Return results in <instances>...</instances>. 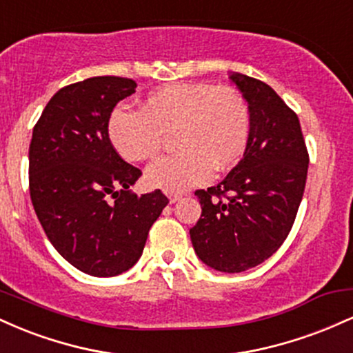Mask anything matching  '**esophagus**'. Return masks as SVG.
Segmentation results:
<instances>
[{"mask_svg":"<svg viewBox=\"0 0 353 353\" xmlns=\"http://www.w3.org/2000/svg\"><path fill=\"white\" fill-rule=\"evenodd\" d=\"M168 197H169V202H171V204H176L177 201L181 199V194H168Z\"/></svg>","mask_w":353,"mask_h":353,"instance_id":"obj_1","label":"esophagus"}]
</instances>
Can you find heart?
I'll use <instances>...</instances> for the list:
<instances>
[{"mask_svg":"<svg viewBox=\"0 0 353 353\" xmlns=\"http://www.w3.org/2000/svg\"><path fill=\"white\" fill-rule=\"evenodd\" d=\"M112 148L131 163L152 159L164 136L177 149L145 171V182L168 194L202 184L210 172H224L244 156L250 136V111L230 86L174 83L156 89L139 111L117 108L108 123Z\"/></svg>","mask_w":353,"mask_h":353,"instance_id":"b5f03b06","label":"heart"}]
</instances>
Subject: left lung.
<instances>
[{
	"label": "left lung",
	"instance_id": "8db88e82",
	"mask_svg": "<svg viewBox=\"0 0 353 353\" xmlns=\"http://www.w3.org/2000/svg\"><path fill=\"white\" fill-rule=\"evenodd\" d=\"M230 79L249 104V144L224 181L196 190L202 214L189 234L205 265L236 274L262 264L289 236L309 152L297 114L269 84L241 72Z\"/></svg>",
	"mask_w": 353,
	"mask_h": 353
}]
</instances>
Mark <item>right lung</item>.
Listing matches in <instances>:
<instances>
[{"label":"right lung","instance_id":"obj_1","mask_svg":"<svg viewBox=\"0 0 353 353\" xmlns=\"http://www.w3.org/2000/svg\"><path fill=\"white\" fill-rule=\"evenodd\" d=\"M137 84L98 76L59 89L44 108L30 144V194L54 249L94 277H112L139 261L149 229L169 199L156 189L136 196L141 177L112 148V109Z\"/></svg>","mask_w":353,"mask_h":353}]
</instances>
